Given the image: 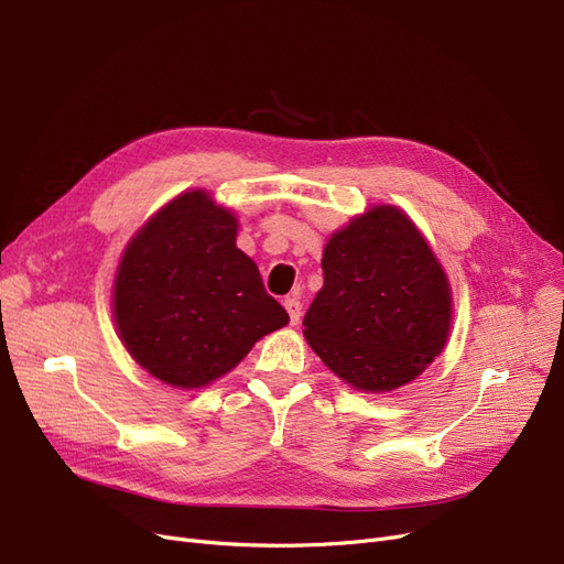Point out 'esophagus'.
<instances>
[{
  "label": "esophagus",
  "instance_id": "34e87169",
  "mask_svg": "<svg viewBox=\"0 0 564 564\" xmlns=\"http://www.w3.org/2000/svg\"><path fill=\"white\" fill-rule=\"evenodd\" d=\"M283 306H285V311L290 315V325H297L300 317H302V302L297 297H285Z\"/></svg>",
  "mask_w": 564,
  "mask_h": 564
}]
</instances>
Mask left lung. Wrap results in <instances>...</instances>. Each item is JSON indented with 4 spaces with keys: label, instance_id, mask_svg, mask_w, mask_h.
Listing matches in <instances>:
<instances>
[{
    "label": "left lung",
    "instance_id": "obj_1",
    "mask_svg": "<svg viewBox=\"0 0 564 564\" xmlns=\"http://www.w3.org/2000/svg\"><path fill=\"white\" fill-rule=\"evenodd\" d=\"M323 272L304 336L340 380L384 394L443 352L454 308L449 279L403 209L373 205L332 232Z\"/></svg>",
    "mask_w": 564,
    "mask_h": 564
}]
</instances>
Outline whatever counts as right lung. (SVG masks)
Wrapping results in <instances>:
<instances>
[{"instance_id":"1","label":"right lung","mask_w":564,"mask_h":564,"mask_svg":"<svg viewBox=\"0 0 564 564\" xmlns=\"http://www.w3.org/2000/svg\"><path fill=\"white\" fill-rule=\"evenodd\" d=\"M237 216L205 188L180 193L127 243L112 321L127 352L156 380L200 389L230 373L290 323L256 262L237 249Z\"/></svg>"}]
</instances>
